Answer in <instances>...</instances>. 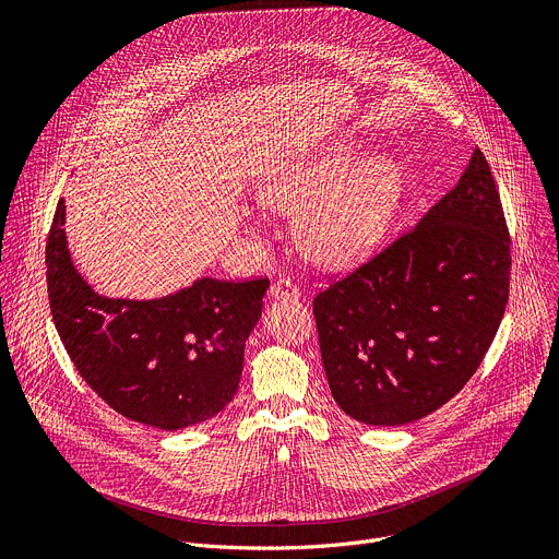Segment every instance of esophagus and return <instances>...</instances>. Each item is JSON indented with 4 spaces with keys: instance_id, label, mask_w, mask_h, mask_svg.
Instances as JSON below:
<instances>
[{
    "instance_id": "1",
    "label": "esophagus",
    "mask_w": 559,
    "mask_h": 559,
    "mask_svg": "<svg viewBox=\"0 0 559 559\" xmlns=\"http://www.w3.org/2000/svg\"><path fill=\"white\" fill-rule=\"evenodd\" d=\"M270 296L272 298H283V300H298L300 298V289L296 283H292L289 278H278L272 287H270Z\"/></svg>"
}]
</instances>
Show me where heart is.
<instances>
[{"mask_svg": "<svg viewBox=\"0 0 559 559\" xmlns=\"http://www.w3.org/2000/svg\"><path fill=\"white\" fill-rule=\"evenodd\" d=\"M403 192L405 175L393 158L360 164L354 147L341 145L281 170L261 197L274 210L302 212L298 243L309 261L345 270L382 246Z\"/></svg>", "mask_w": 559, "mask_h": 559, "instance_id": "b5f03b06", "label": "heart"}]
</instances>
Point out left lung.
Wrapping results in <instances>:
<instances>
[{
  "instance_id": "8db88e82",
  "label": "left lung",
  "mask_w": 559,
  "mask_h": 559,
  "mask_svg": "<svg viewBox=\"0 0 559 559\" xmlns=\"http://www.w3.org/2000/svg\"><path fill=\"white\" fill-rule=\"evenodd\" d=\"M509 274L504 210L475 147L412 231L313 298L338 407L362 425L401 427L449 403L496 338Z\"/></svg>"
}]
</instances>
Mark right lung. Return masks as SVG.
Masks as SVG:
<instances>
[{
    "label": "right lung",
    "instance_id": "right-lung-1",
    "mask_svg": "<svg viewBox=\"0 0 559 559\" xmlns=\"http://www.w3.org/2000/svg\"><path fill=\"white\" fill-rule=\"evenodd\" d=\"M63 221L61 199L46 283L57 334L79 376L117 414L156 429L177 431L223 412L241 382L246 341L270 281L205 276L164 298H108L72 265Z\"/></svg>",
    "mask_w": 559,
    "mask_h": 559
}]
</instances>
